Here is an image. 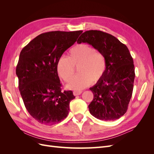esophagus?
<instances>
[{"label":"esophagus","instance_id":"esophagus-1","mask_svg":"<svg viewBox=\"0 0 154 154\" xmlns=\"http://www.w3.org/2000/svg\"><path fill=\"white\" fill-rule=\"evenodd\" d=\"M82 93V91H74L73 94L74 96H78V95H80Z\"/></svg>","mask_w":154,"mask_h":154}]
</instances>
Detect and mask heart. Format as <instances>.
Here are the masks:
<instances>
[{"label": "heart", "instance_id": "1", "mask_svg": "<svg viewBox=\"0 0 154 154\" xmlns=\"http://www.w3.org/2000/svg\"><path fill=\"white\" fill-rule=\"evenodd\" d=\"M74 66L78 67V74L68 85L74 90H81L91 84L92 80L97 82L102 78L106 70L105 57L91 46L81 44L70 49L68 58L60 57L57 64L59 76L69 82L75 71Z\"/></svg>", "mask_w": 154, "mask_h": 154}]
</instances>
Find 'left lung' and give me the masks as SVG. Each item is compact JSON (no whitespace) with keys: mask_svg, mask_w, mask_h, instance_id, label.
<instances>
[{"mask_svg":"<svg viewBox=\"0 0 154 154\" xmlns=\"http://www.w3.org/2000/svg\"><path fill=\"white\" fill-rule=\"evenodd\" d=\"M87 43L103 54L106 70L96 85L90 88L94 94L88 105L96 118L113 121L127 110L135 78L134 65L128 48L115 36L106 32L87 31L79 37L78 44Z\"/></svg>","mask_w":154,"mask_h":154,"instance_id":"8db88e82","label":"left lung"}]
</instances>
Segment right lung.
Returning <instances> with one entry per match:
<instances>
[{"label":"right lung","instance_id":"add662e5","mask_svg":"<svg viewBox=\"0 0 154 154\" xmlns=\"http://www.w3.org/2000/svg\"><path fill=\"white\" fill-rule=\"evenodd\" d=\"M82 32H45L21 51L16 69L18 88L27 110L41 124L58 123L69 114L75 96L71 91H62L57 64Z\"/></svg>","mask_w":154,"mask_h":154}]
</instances>
